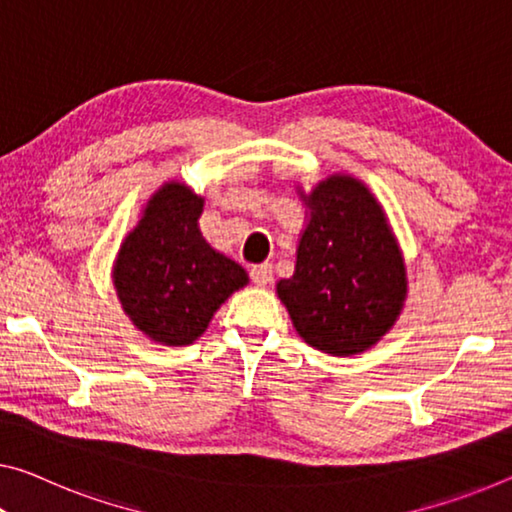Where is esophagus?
Masks as SVG:
<instances>
[{"instance_id":"34e87169","label":"esophagus","mask_w":512,"mask_h":512,"mask_svg":"<svg viewBox=\"0 0 512 512\" xmlns=\"http://www.w3.org/2000/svg\"><path fill=\"white\" fill-rule=\"evenodd\" d=\"M249 274H251V281H254L256 286H267V283L272 281V265L270 263L254 265Z\"/></svg>"}]
</instances>
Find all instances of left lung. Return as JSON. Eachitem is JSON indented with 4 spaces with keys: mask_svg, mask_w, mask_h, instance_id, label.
Listing matches in <instances>:
<instances>
[{
    "mask_svg": "<svg viewBox=\"0 0 512 512\" xmlns=\"http://www.w3.org/2000/svg\"><path fill=\"white\" fill-rule=\"evenodd\" d=\"M309 222L290 279L277 283L311 348L359 355L389 332L407 295V272L387 215L361 180L334 174L302 194Z\"/></svg>",
    "mask_w": 512,
    "mask_h": 512,
    "instance_id": "1",
    "label": "left lung"
}]
</instances>
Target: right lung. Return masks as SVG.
<instances>
[{"instance_id": "1", "label": "right lung", "mask_w": 512, "mask_h": 512, "mask_svg": "<svg viewBox=\"0 0 512 512\" xmlns=\"http://www.w3.org/2000/svg\"><path fill=\"white\" fill-rule=\"evenodd\" d=\"M203 199L164 183L146 203L114 263V288L139 332L162 345H190L215 311L247 286V272L199 231Z\"/></svg>"}]
</instances>
